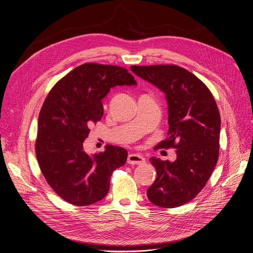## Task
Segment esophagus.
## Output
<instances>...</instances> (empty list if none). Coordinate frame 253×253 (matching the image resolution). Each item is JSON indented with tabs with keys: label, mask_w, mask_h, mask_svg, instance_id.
Masks as SVG:
<instances>
[{
	"label": "esophagus",
	"mask_w": 253,
	"mask_h": 253,
	"mask_svg": "<svg viewBox=\"0 0 253 253\" xmlns=\"http://www.w3.org/2000/svg\"><path fill=\"white\" fill-rule=\"evenodd\" d=\"M127 163L130 165H140L145 163V159L139 154H130L127 159Z\"/></svg>",
	"instance_id": "obj_1"
}]
</instances>
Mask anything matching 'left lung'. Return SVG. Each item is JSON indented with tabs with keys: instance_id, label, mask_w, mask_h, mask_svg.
Masks as SVG:
<instances>
[{
	"instance_id": "8db88e82",
	"label": "left lung",
	"mask_w": 253,
	"mask_h": 253,
	"mask_svg": "<svg viewBox=\"0 0 253 253\" xmlns=\"http://www.w3.org/2000/svg\"><path fill=\"white\" fill-rule=\"evenodd\" d=\"M131 71L165 93L168 137L157 147L176 149L174 162L150 159L157 177L148 198L163 208L181 206L202 191L217 163L220 116L216 102L200 79L178 65H132Z\"/></svg>"
}]
</instances>
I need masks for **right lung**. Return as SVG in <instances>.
<instances>
[{
  "instance_id": "obj_1",
  "label": "right lung",
  "mask_w": 253,
  "mask_h": 253,
  "mask_svg": "<svg viewBox=\"0 0 253 253\" xmlns=\"http://www.w3.org/2000/svg\"><path fill=\"white\" fill-rule=\"evenodd\" d=\"M136 85L121 66L84 63L64 76L48 93L39 115L36 156L48 184L76 206L94 204L110 190L113 172L127 151L108 144L89 156L83 150L90 128L103 115L102 98L116 86Z\"/></svg>"
}]
</instances>
